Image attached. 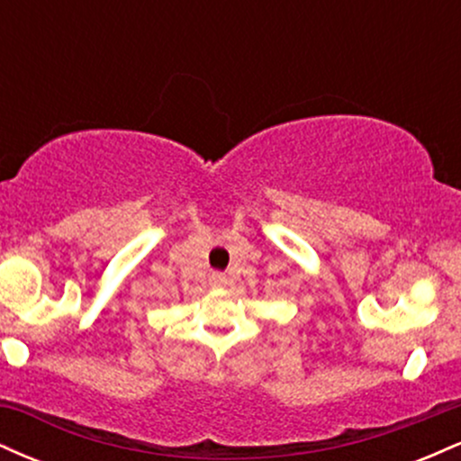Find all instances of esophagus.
Wrapping results in <instances>:
<instances>
[{
  "label": "esophagus",
  "instance_id": "obj_1",
  "mask_svg": "<svg viewBox=\"0 0 461 461\" xmlns=\"http://www.w3.org/2000/svg\"><path fill=\"white\" fill-rule=\"evenodd\" d=\"M212 284H214V285H225V277H223V275H214Z\"/></svg>",
  "mask_w": 461,
  "mask_h": 461
}]
</instances>
